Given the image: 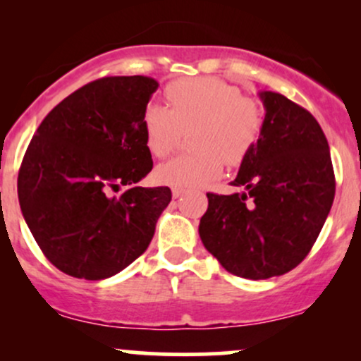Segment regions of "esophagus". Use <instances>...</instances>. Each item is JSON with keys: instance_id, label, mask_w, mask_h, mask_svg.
<instances>
[{"instance_id": "obj_1", "label": "esophagus", "mask_w": 361, "mask_h": 361, "mask_svg": "<svg viewBox=\"0 0 361 361\" xmlns=\"http://www.w3.org/2000/svg\"><path fill=\"white\" fill-rule=\"evenodd\" d=\"M183 195V190L180 188H173V198H180Z\"/></svg>"}]
</instances>
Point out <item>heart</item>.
<instances>
[{
    "instance_id": "1",
    "label": "heart",
    "mask_w": 361,
    "mask_h": 361,
    "mask_svg": "<svg viewBox=\"0 0 361 361\" xmlns=\"http://www.w3.org/2000/svg\"><path fill=\"white\" fill-rule=\"evenodd\" d=\"M169 109L149 105L144 111V134L149 151L166 157L178 147L183 132L192 134L195 154L178 156L156 169L161 183L173 188H200L217 180L224 163H243L261 137V106L241 97L235 86L215 78H186L164 90Z\"/></svg>"
}]
</instances>
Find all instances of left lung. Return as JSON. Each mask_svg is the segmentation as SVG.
Here are the masks:
<instances>
[{"mask_svg": "<svg viewBox=\"0 0 361 361\" xmlns=\"http://www.w3.org/2000/svg\"><path fill=\"white\" fill-rule=\"evenodd\" d=\"M264 126L233 186L207 193L200 239L235 276L267 280L297 267L312 250L334 200L329 144L317 120L287 97L261 91Z\"/></svg>", "mask_w": 361, "mask_h": 361, "instance_id": "obj_1", "label": "left lung"}]
</instances>
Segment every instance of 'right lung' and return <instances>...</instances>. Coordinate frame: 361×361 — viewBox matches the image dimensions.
Returning <instances> with one entry per match:
<instances>
[{"instance_id":"obj_1","label":"right lung","mask_w":361,"mask_h":361,"mask_svg":"<svg viewBox=\"0 0 361 361\" xmlns=\"http://www.w3.org/2000/svg\"><path fill=\"white\" fill-rule=\"evenodd\" d=\"M147 76L91 81L42 120L18 173L23 219L66 275L103 280L147 250L171 202L168 186H135L152 169L144 111L157 90ZM126 192L111 195V189Z\"/></svg>"}]
</instances>
